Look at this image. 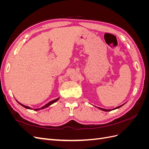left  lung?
Instances as JSON below:
<instances>
[{
    "label": "left lung",
    "mask_w": 149,
    "mask_h": 149,
    "mask_svg": "<svg viewBox=\"0 0 149 149\" xmlns=\"http://www.w3.org/2000/svg\"><path fill=\"white\" fill-rule=\"evenodd\" d=\"M126 103V102H125ZM125 103H124V104H122V105H120V106H118V107H115V108H114V109H103V108H101V107H96V106H95V107H97L99 109H100V110H102V111H106V112H108V111H112V110H114V109H119V107H122L123 106H124Z\"/></svg>",
    "instance_id": "1"
}]
</instances>
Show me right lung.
I'll return each instance as SVG.
<instances>
[{
    "label": "right lung",
    "mask_w": 149,
    "mask_h": 149,
    "mask_svg": "<svg viewBox=\"0 0 149 149\" xmlns=\"http://www.w3.org/2000/svg\"><path fill=\"white\" fill-rule=\"evenodd\" d=\"M59 99H60V97H58V98H56V99H55V100H52V101H49V102H48L47 104H46L45 105L43 106H42V107H40V108H36V109H33V108H31V107H29V106H25V105H24V104H21L20 102H18H18H19L22 106H23L24 107L26 108V109H30V110H32V109H33L34 111H38V110H40V109H45V108H47V107H48V106H49L50 105L53 104V103H55V102H56V101H58V100H59Z\"/></svg>",
    "instance_id": "right-lung-1"
}]
</instances>
